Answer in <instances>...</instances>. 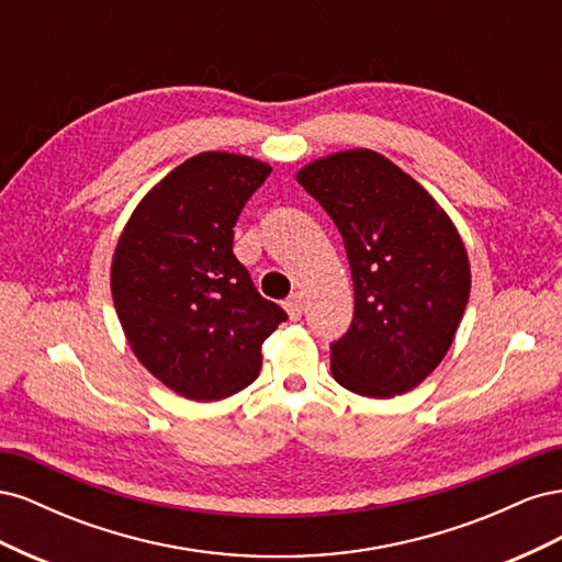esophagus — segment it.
Listing matches in <instances>:
<instances>
[{"label": "esophagus", "instance_id": "obj_1", "mask_svg": "<svg viewBox=\"0 0 562 562\" xmlns=\"http://www.w3.org/2000/svg\"><path fill=\"white\" fill-rule=\"evenodd\" d=\"M283 310L288 312V316H291V321H297L302 316V295L293 293L283 302Z\"/></svg>", "mask_w": 562, "mask_h": 562}]
</instances>
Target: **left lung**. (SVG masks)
Segmentation results:
<instances>
[{"instance_id": "1", "label": "left lung", "mask_w": 562, "mask_h": 562, "mask_svg": "<svg viewBox=\"0 0 562 562\" xmlns=\"http://www.w3.org/2000/svg\"><path fill=\"white\" fill-rule=\"evenodd\" d=\"M342 234L353 321L330 347L337 384L394 398L446 359L464 316L471 269L462 236L436 199L372 149H347L297 171Z\"/></svg>"}]
</instances>
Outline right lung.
<instances>
[{"instance_id":"obj_1","label":"right lung","mask_w":562,"mask_h":562,"mask_svg":"<svg viewBox=\"0 0 562 562\" xmlns=\"http://www.w3.org/2000/svg\"><path fill=\"white\" fill-rule=\"evenodd\" d=\"M271 166L201 151L143 196L112 255V300L151 375L190 401H220L262 368V342L285 321L232 252L234 225Z\"/></svg>"}]
</instances>
